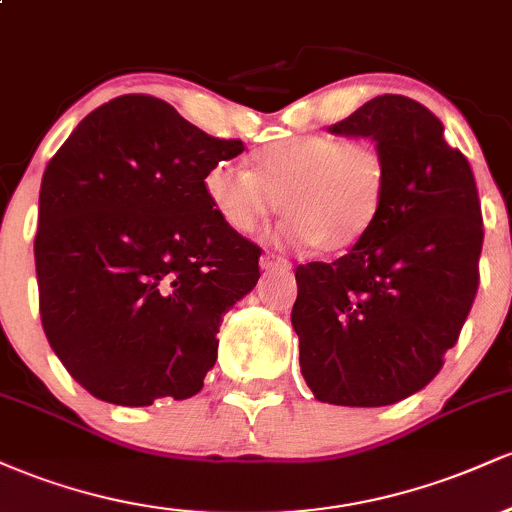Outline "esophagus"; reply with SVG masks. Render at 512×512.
I'll list each match as a JSON object with an SVG mask.
<instances>
[{
  "label": "esophagus",
  "mask_w": 512,
  "mask_h": 512,
  "mask_svg": "<svg viewBox=\"0 0 512 512\" xmlns=\"http://www.w3.org/2000/svg\"><path fill=\"white\" fill-rule=\"evenodd\" d=\"M262 269H267V272H284V269H291V262L286 260V257L281 255H274V252H267V255H262Z\"/></svg>",
  "instance_id": "34e87169"
}]
</instances>
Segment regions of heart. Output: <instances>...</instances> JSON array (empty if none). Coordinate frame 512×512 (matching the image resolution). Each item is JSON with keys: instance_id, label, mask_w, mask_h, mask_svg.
<instances>
[{"instance_id": "1", "label": "heart", "mask_w": 512, "mask_h": 512, "mask_svg": "<svg viewBox=\"0 0 512 512\" xmlns=\"http://www.w3.org/2000/svg\"><path fill=\"white\" fill-rule=\"evenodd\" d=\"M390 168L373 142L305 134L257 149L248 170L228 163L204 175V197L233 233H252L279 207L281 233L317 252H344L380 219Z\"/></svg>"}]
</instances>
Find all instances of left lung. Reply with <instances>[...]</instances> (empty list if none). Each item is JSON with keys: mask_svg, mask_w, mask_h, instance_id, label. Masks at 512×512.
I'll return each instance as SVG.
<instances>
[{"mask_svg": "<svg viewBox=\"0 0 512 512\" xmlns=\"http://www.w3.org/2000/svg\"><path fill=\"white\" fill-rule=\"evenodd\" d=\"M327 132L373 139L390 180L383 214L354 248L298 264L301 373L320 402L385 407L436 378L472 310L484 243L477 182L443 122L411 98H373Z\"/></svg>", "mask_w": 512, "mask_h": 512, "instance_id": "8db88e82", "label": "left lung"}]
</instances>
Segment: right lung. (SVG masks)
Wrapping results in <instances>:
<instances>
[{"instance_id": "obj_1", "label": "right lung", "mask_w": 512, "mask_h": 512, "mask_svg": "<svg viewBox=\"0 0 512 512\" xmlns=\"http://www.w3.org/2000/svg\"><path fill=\"white\" fill-rule=\"evenodd\" d=\"M154 96L86 115L40 182V320L84 390L120 407L197 395L223 315L260 279V245L219 221L204 175L243 154Z\"/></svg>"}]
</instances>
